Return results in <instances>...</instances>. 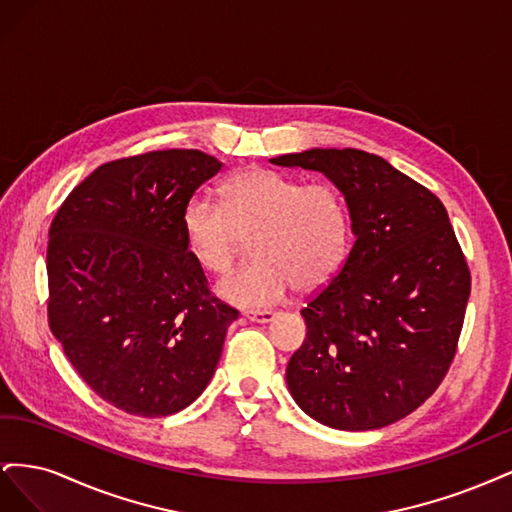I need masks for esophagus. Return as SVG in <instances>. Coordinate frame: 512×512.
I'll return each instance as SVG.
<instances>
[{
  "mask_svg": "<svg viewBox=\"0 0 512 512\" xmlns=\"http://www.w3.org/2000/svg\"><path fill=\"white\" fill-rule=\"evenodd\" d=\"M245 318L252 320V322L267 324V322H271L275 318V312H271V309H247Z\"/></svg>",
  "mask_w": 512,
  "mask_h": 512,
  "instance_id": "obj_1",
  "label": "esophagus"
}]
</instances>
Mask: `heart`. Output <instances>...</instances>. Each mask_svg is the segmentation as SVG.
<instances>
[{
	"mask_svg": "<svg viewBox=\"0 0 512 512\" xmlns=\"http://www.w3.org/2000/svg\"><path fill=\"white\" fill-rule=\"evenodd\" d=\"M190 256L209 273H226L243 239H252V262L226 275L220 297L237 307H267L294 286L314 292L346 265L352 213L331 181L305 183L280 170L247 168L222 185V205L192 196L181 213Z\"/></svg>",
	"mask_w": 512,
	"mask_h": 512,
	"instance_id": "1",
	"label": "heart"
}]
</instances>
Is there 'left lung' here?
I'll list each match as a JSON object with an SVG mask.
<instances>
[{"label":"left lung","mask_w":512,"mask_h":512,"mask_svg":"<svg viewBox=\"0 0 512 512\" xmlns=\"http://www.w3.org/2000/svg\"><path fill=\"white\" fill-rule=\"evenodd\" d=\"M318 170L344 192L354 245L301 316L292 399L344 431L391 425L433 395L451 367L470 269L440 198L361 149H307L271 160Z\"/></svg>","instance_id":"obj_1"}]
</instances>
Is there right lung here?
<instances>
[{
    "label": "right lung",
    "instance_id": "right-lung-1",
    "mask_svg": "<svg viewBox=\"0 0 512 512\" xmlns=\"http://www.w3.org/2000/svg\"><path fill=\"white\" fill-rule=\"evenodd\" d=\"M222 162L162 149L106 162L68 194L49 230V327L108 404L156 418L207 389L239 312L213 297L181 213Z\"/></svg>",
    "mask_w": 512,
    "mask_h": 512
}]
</instances>
